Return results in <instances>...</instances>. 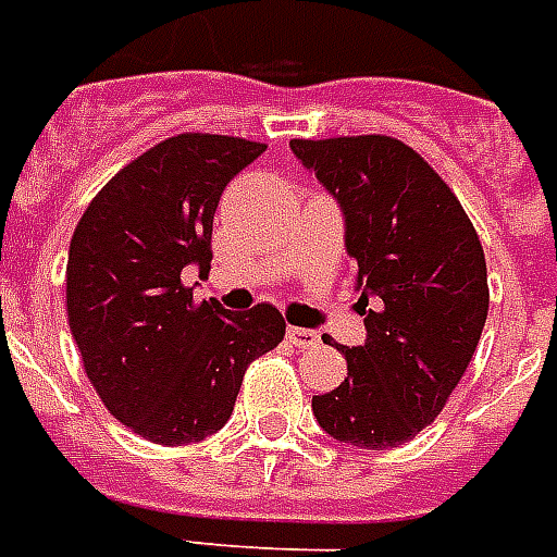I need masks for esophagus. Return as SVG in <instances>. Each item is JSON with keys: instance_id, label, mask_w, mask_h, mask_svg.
Segmentation results:
<instances>
[{"instance_id": "1", "label": "esophagus", "mask_w": 557, "mask_h": 557, "mask_svg": "<svg viewBox=\"0 0 557 557\" xmlns=\"http://www.w3.org/2000/svg\"><path fill=\"white\" fill-rule=\"evenodd\" d=\"M287 341L294 343L296 349H311L320 343V334L313 332V329H299V325H290L287 329Z\"/></svg>"}]
</instances>
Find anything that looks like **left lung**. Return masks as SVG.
<instances>
[{
    "label": "left lung",
    "mask_w": 557,
    "mask_h": 557,
    "mask_svg": "<svg viewBox=\"0 0 557 557\" xmlns=\"http://www.w3.org/2000/svg\"><path fill=\"white\" fill-rule=\"evenodd\" d=\"M343 211L367 341L337 346L346 379L313 396L334 441L391 449L420 434L461 382L487 320L479 234L441 175L384 135L290 140Z\"/></svg>",
    "instance_id": "obj_1"
}]
</instances>
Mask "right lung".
I'll use <instances>...</instances> for the list:
<instances>
[{"label":"right lung","instance_id":"1","mask_svg":"<svg viewBox=\"0 0 557 557\" xmlns=\"http://www.w3.org/2000/svg\"><path fill=\"white\" fill-rule=\"evenodd\" d=\"M267 146L178 135L123 166L87 205L70 240L66 317L104 408L152 443H199L234 411L246 367L275 349L273 305L196 302L184 270H211L225 184Z\"/></svg>","mask_w":557,"mask_h":557}]
</instances>
